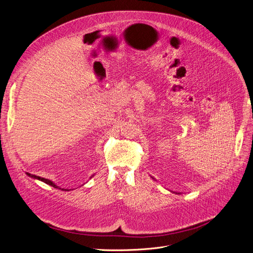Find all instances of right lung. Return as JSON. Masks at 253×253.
Masks as SVG:
<instances>
[{
    "instance_id": "right-lung-1",
    "label": "right lung",
    "mask_w": 253,
    "mask_h": 253,
    "mask_svg": "<svg viewBox=\"0 0 253 253\" xmlns=\"http://www.w3.org/2000/svg\"><path fill=\"white\" fill-rule=\"evenodd\" d=\"M26 175H28V176H31V177H33V179H36V180H39V181H42V182H43V183H46L47 185H50V186H52V187H54V188H57V189H61V190H63V191H69V190H71V189H64V188H60L59 186H57L54 182H52L51 180H48V179H44V177H41V176H39V175H35V174H32V173H29V172H26ZM92 176H94V174L92 175ZM91 176V177H92ZM90 177V179H91Z\"/></svg>"
}]
</instances>
